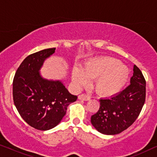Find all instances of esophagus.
Wrapping results in <instances>:
<instances>
[{"mask_svg": "<svg viewBox=\"0 0 157 157\" xmlns=\"http://www.w3.org/2000/svg\"><path fill=\"white\" fill-rule=\"evenodd\" d=\"M79 100H82V101H89L90 99V97L89 96L86 95V94H81L78 96Z\"/></svg>", "mask_w": 157, "mask_h": 157, "instance_id": "obj_1", "label": "esophagus"}]
</instances>
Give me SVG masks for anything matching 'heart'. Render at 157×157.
<instances>
[{
    "label": "heart",
    "instance_id": "1",
    "mask_svg": "<svg viewBox=\"0 0 157 157\" xmlns=\"http://www.w3.org/2000/svg\"><path fill=\"white\" fill-rule=\"evenodd\" d=\"M128 70L119 60L109 57L94 58L83 64L82 68L74 66L72 81L76 88L85 86L89 79H95L96 91L103 97H111L120 93L128 78Z\"/></svg>",
    "mask_w": 157,
    "mask_h": 157
}]
</instances>
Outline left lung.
Here are the masks:
<instances>
[{
    "label": "left lung",
    "instance_id": "obj_1",
    "mask_svg": "<svg viewBox=\"0 0 157 157\" xmlns=\"http://www.w3.org/2000/svg\"><path fill=\"white\" fill-rule=\"evenodd\" d=\"M130 85L109 98H101L97 113L91 122L98 132L106 135L119 134L129 127L139 117L146 98V81L136 65Z\"/></svg>",
    "mask_w": 157,
    "mask_h": 157
}]
</instances>
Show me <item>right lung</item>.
<instances>
[{"label":"right lung","mask_w":157,"mask_h":157,"mask_svg":"<svg viewBox=\"0 0 157 157\" xmlns=\"http://www.w3.org/2000/svg\"><path fill=\"white\" fill-rule=\"evenodd\" d=\"M55 50L44 49L27 56L17 69L13 82V102L19 114L29 125L40 131L57 126L68 105L77 99L61 81L48 80L40 74L44 61Z\"/></svg>","instance_id":"right-lung-1"}]
</instances>
